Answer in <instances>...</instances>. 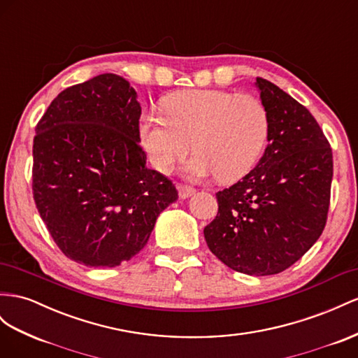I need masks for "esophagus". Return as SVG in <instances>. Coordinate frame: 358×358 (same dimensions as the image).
I'll return each instance as SVG.
<instances>
[{"mask_svg":"<svg viewBox=\"0 0 358 358\" xmlns=\"http://www.w3.org/2000/svg\"><path fill=\"white\" fill-rule=\"evenodd\" d=\"M178 189H179V197L180 199H187V197L192 196L196 192V188L188 187V185H178Z\"/></svg>","mask_w":358,"mask_h":358,"instance_id":"34e87169","label":"esophagus"}]
</instances>
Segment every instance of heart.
<instances>
[{
	"label": "heart",
	"mask_w": 358,
	"mask_h": 358,
	"mask_svg": "<svg viewBox=\"0 0 358 358\" xmlns=\"http://www.w3.org/2000/svg\"><path fill=\"white\" fill-rule=\"evenodd\" d=\"M164 115L144 114L140 120L143 146L161 173L192 150L187 173L191 178L214 176L238 180L255 167L269 135V114L264 102L248 93L224 90H182L161 103Z\"/></svg>",
	"instance_id": "1"
}]
</instances>
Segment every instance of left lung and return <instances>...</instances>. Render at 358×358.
Listing matches in <instances>:
<instances>
[{
    "instance_id": "8db88e82",
    "label": "left lung",
    "mask_w": 358,
    "mask_h": 358,
    "mask_svg": "<svg viewBox=\"0 0 358 358\" xmlns=\"http://www.w3.org/2000/svg\"><path fill=\"white\" fill-rule=\"evenodd\" d=\"M256 87L269 114V143L243 180L217 192V217L203 234L229 268L273 275L301 259L322 234L333 152L304 105L264 78Z\"/></svg>"
}]
</instances>
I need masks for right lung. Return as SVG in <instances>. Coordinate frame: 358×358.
I'll return each mask as SVG.
<instances>
[{
  "instance_id": "1",
  "label": "right lung",
  "mask_w": 358,
  "mask_h": 358,
  "mask_svg": "<svg viewBox=\"0 0 358 358\" xmlns=\"http://www.w3.org/2000/svg\"><path fill=\"white\" fill-rule=\"evenodd\" d=\"M141 107L127 80L102 73L67 87L33 141V197L66 257L113 268L148 244L178 189L146 167Z\"/></svg>"
}]
</instances>
